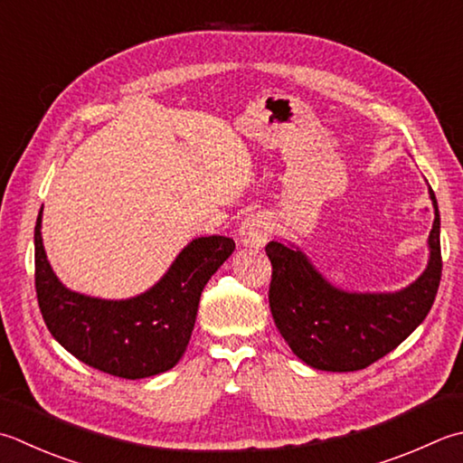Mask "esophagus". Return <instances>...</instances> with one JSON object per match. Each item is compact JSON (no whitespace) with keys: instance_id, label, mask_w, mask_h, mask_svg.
<instances>
[{"instance_id":"34e87169","label":"esophagus","mask_w":463,"mask_h":463,"mask_svg":"<svg viewBox=\"0 0 463 463\" xmlns=\"http://www.w3.org/2000/svg\"><path fill=\"white\" fill-rule=\"evenodd\" d=\"M269 231L270 226H269L267 216L257 213V214H249L247 219L241 222L239 234H241L242 244H247V247H262L269 239Z\"/></svg>"}]
</instances>
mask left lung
Instances as JSON below:
<instances>
[{
    "instance_id": "1",
    "label": "left lung",
    "mask_w": 463,
    "mask_h": 463,
    "mask_svg": "<svg viewBox=\"0 0 463 463\" xmlns=\"http://www.w3.org/2000/svg\"><path fill=\"white\" fill-rule=\"evenodd\" d=\"M430 232V262L421 277L397 293H347L333 287L293 244L270 241L269 305L279 333L307 365L359 371L385 357L428 317L441 280L439 211Z\"/></svg>"
}]
</instances>
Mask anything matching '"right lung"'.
Masks as SVG:
<instances>
[{
    "label": "right lung",
    "instance_id": "add662e5",
    "mask_svg": "<svg viewBox=\"0 0 463 463\" xmlns=\"http://www.w3.org/2000/svg\"><path fill=\"white\" fill-rule=\"evenodd\" d=\"M35 222V293L50 333L71 355L122 379L152 377L175 367L194 329L198 301L216 269L232 255L229 237H201L183 249L150 291L124 301L86 297L60 283Z\"/></svg>",
    "mask_w": 463,
    "mask_h": 463
}]
</instances>
